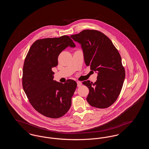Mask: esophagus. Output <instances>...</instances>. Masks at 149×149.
<instances>
[{"label":"esophagus","instance_id":"esophagus-1","mask_svg":"<svg viewBox=\"0 0 149 149\" xmlns=\"http://www.w3.org/2000/svg\"><path fill=\"white\" fill-rule=\"evenodd\" d=\"M81 85V83L80 81H77V86L78 87L80 86Z\"/></svg>","mask_w":149,"mask_h":149}]
</instances>
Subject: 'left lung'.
<instances>
[{
	"instance_id": "obj_1",
	"label": "left lung",
	"mask_w": 149,
	"mask_h": 149,
	"mask_svg": "<svg viewBox=\"0 0 149 149\" xmlns=\"http://www.w3.org/2000/svg\"><path fill=\"white\" fill-rule=\"evenodd\" d=\"M70 37L81 45L86 65L98 73L94 83L83 82L89 90L87 102L98 108L111 106L118 97L125 78L120 53L111 40L97 30L85 29Z\"/></svg>"
}]
</instances>
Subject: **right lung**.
<instances>
[{"label":"right lung","instance_id":"add662e5","mask_svg":"<svg viewBox=\"0 0 149 149\" xmlns=\"http://www.w3.org/2000/svg\"><path fill=\"white\" fill-rule=\"evenodd\" d=\"M68 46L75 47L68 36L38 40L31 46L24 62L22 85L29 102L38 112L51 118L67 113L77 86L71 79L64 84L53 80L52 68L58 65L59 54Z\"/></svg>","mask_w":149,"mask_h":149}]
</instances>
